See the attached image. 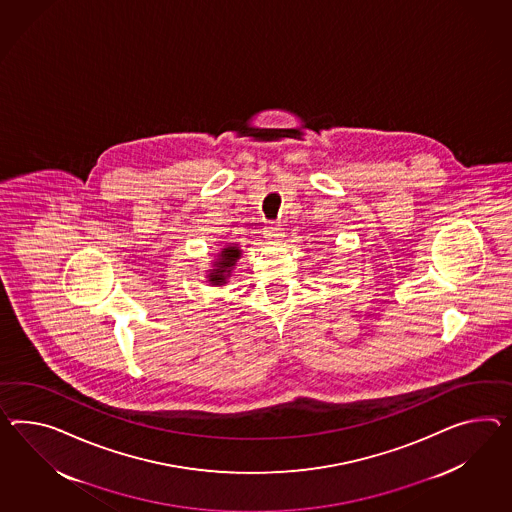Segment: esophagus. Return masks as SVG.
<instances>
[{"instance_id": "esophagus-1", "label": "esophagus", "mask_w": 512, "mask_h": 512, "mask_svg": "<svg viewBox=\"0 0 512 512\" xmlns=\"http://www.w3.org/2000/svg\"><path fill=\"white\" fill-rule=\"evenodd\" d=\"M284 228H282V224L278 223H269L267 224V228H265V232H267V236L269 237H275V239H278V237L284 236V232H282Z\"/></svg>"}]
</instances>
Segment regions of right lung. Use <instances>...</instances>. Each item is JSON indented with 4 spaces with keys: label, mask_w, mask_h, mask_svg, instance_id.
Wrapping results in <instances>:
<instances>
[{
    "label": "right lung",
    "mask_w": 512,
    "mask_h": 512,
    "mask_svg": "<svg viewBox=\"0 0 512 512\" xmlns=\"http://www.w3.org/2000/svg\"><path fill=\"white\" fill-rule=\"evenodd\" d=\"M239 249L237 247H226V249L221 252V260L215 263L217 265V269H213V273L210 275L211 284H223L224 280H226V275L230 273V267L236 263L237 258H239Z\"/></svg>",
    "instance_id": "right-lung-1"
}]
</instances>
